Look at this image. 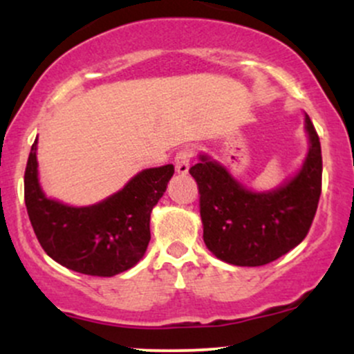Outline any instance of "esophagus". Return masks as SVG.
Wrapping results in <instances>:
<instances>
[{"mask_svg": "<svg viewBox=\"0 0 354 354\" xmlns=\"http://www.w3.org/2000/svg\"><path fill=\"white\" fill-rule=\"evenodd\" d=\"M191 158H193V148H189V146H185V148H181L180 151L176 153V156H174V168H176L178 173H188Z\"/></svg>", "mask_w": 354, "mask_h": 354, "instance_id": "esophagus-1", "label": "esophagus"}]
</instances>
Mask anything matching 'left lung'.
<instances>
[{
	"mask_svg": "<svg viewBox=\"0 0 354 354\" xmlns=\"http://www.w3.org/2000/svg\"><path fill=\"white\" fill-rule=\"evenodd\" d=\"M306 131L311 146L301 171L271 193L245 189L208 156L191 166L200 193L203 239L216 258L236 266H265L306 238L323 174L319 136L308 115Z\"/></svg>",
	"mask_w": 354,
	"mask_h": 354,
	"instance_id": "left-lung-1",
	"label": "left lung"
}]
</instances>
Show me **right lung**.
I'll list each match as a JSON object with an SVG mask.
<instances>
[{
    "label": "right lung",
    "mask_w": 354,
    "mask_h": 354,
    "mask_svg": "<svg viewBox=\"0 0 354 354\" xmlns=\"http://www.w3.org/2000/svg\"><path fill=\"white\" fill-rule=\"evenodd\" d=\"M173 173V165L145 169L108 200L73 208L43 194L35 141L24 169V203L36 238L50 258L76 273L115 276L143 258L151 239V209Z\"/></svg>",
    "instance_id": "add662e5"
}]
</instances>
